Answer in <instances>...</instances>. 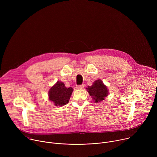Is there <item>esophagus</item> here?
<instances>
[{"label": "esophagus", "instance_id": "esophagus-1", "mask_svg": "<svg viewBox=\"0 0 157 157\" xmlns=\"http://www.w3.org/2000/svg\"><path fill=\"white\" fill-rule=\"evenodd\" d=\"M76 88L77 89H82L84 88V85H79V86H76Z\"/></svg>", "mask_w": 157, "mask_h": 157}]
</instances>
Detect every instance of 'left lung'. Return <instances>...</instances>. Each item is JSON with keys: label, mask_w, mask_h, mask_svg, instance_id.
Wrapping results in <instances>:
<instances>
[{"label": "left lung", "mask_w": 157, "mask_h": 157, "mask_svg": "<svg viewBox=\"0 0 157 157\" xmlns=\"http://www.w3.org/2000/svg\"><path fill=\"white\" fill-rule=\"evenodd\" d=\"M86 89L89 95L92 97L93 100L96 103L104 100L109 94L107 86L100 79L95 81L92 86H88Z\"/></svg>", "instance_id": "8db88e82"}]
</instances>
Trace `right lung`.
Returning <instances> with one entry per match:
<instances>
[{
    "mask_svg": "<svg viewBox=\"0 0 157 157\" xmlns=\"http://www.w3.org/2000/svg\"><path fill=\"white\" fill-rule=\"evenodd\" d=\"M73 91L72 87H66L63 82L57 81L49 90V100L56 106H63L68 103Z\"/></svg>",
    "mask_w": 157,
    "mask_h": 157,
    "instance_id": "1",
    "label": "right lung"
}]
</instances>
